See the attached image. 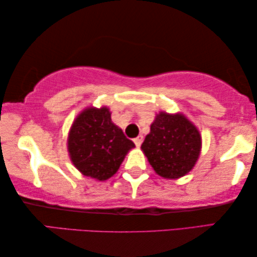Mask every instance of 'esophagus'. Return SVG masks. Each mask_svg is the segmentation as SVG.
<instances>
[{"label":"esophagus","mask_w":257,"mask_h":257,"mask_svg":"<svg viewBox=\"0 0 257 257\" xmlns=\"http://www.w3.org/2000/svg\"><path fill=\"white\" fill-rule=\"evenodd\" d=\"M134 141V144H136V146L137 147H140L141 146V144H142V141H144V137L142 136H139V137H137L136 139L133 140Z\"/></svg>","instance_id":"34e87169"}]
</instances>
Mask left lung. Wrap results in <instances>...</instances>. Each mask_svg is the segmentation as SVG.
<instances>
[{
    "label": "left lung",
    "instance_id": "obj_1",
    "mask_svg": "<svg viewBox=\"0 0 257 257\" xmlns=\"http://www.w3.org/2000/svg\"><path fill=\"white\" fill-rule=\"evenodd\" d=\"M141 149L157 175L180 178L194 167L201 151V136L183 115L161 112L151 126Z\"/></svg>",
    "mask_w": 257,
    "mask_h": 257
}]
</instances>
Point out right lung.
Instances as JSON below:
<instances>
[{
  "label": "right lung",
  "mask_w": 257,
  "mask_h": 257,
  "mask_svg": "<svg viewBox=\"0 0 257 257\" xmlns=\"http://www.w3.org/2000/svg\"><path fill=\"white\" fill-rule=\"evenodd\" d=\"M133 147L136 145L112 123L105 106L84 110L69 133L68 149L74 167L84 176L97 180L115 175Z\"/></svg>",
  "instance_id": "obj_1"
}]
</instances>
